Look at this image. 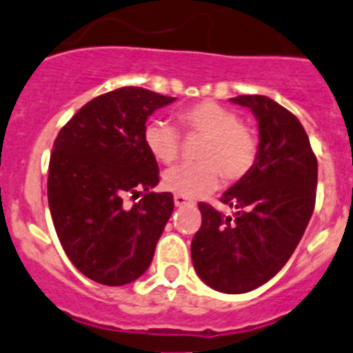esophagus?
<instances>
[{"instance_id":"obj_1","label":"esophagus","mask_w":353,"mask_h":353,"mask_svg":"<svg viewBox=\"0 0 353 353\" xmlns=\"http://www.w3.org/2000/svg\"><path fill=\"white\" fill-rule=\"evenodd\" d=\"M174 204H176L177 208H181V206H186V204H192V201H190L188 197H185V195L176 194L174 195Z\"/></svg>"}]
</instances>
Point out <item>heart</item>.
I'll use <instances>...</instances> for the list:
<instances>
[{"instance_id":"obj_1","label":"heart","mask_w":353,"mask_h":353,"mask_svg":"<svg viewBox=\"0 0 353 353\" xmlns=\"http://www.w3.org/2000/svg\"><path fill=\"white\" fill-rule=\"evenodd\" d=\"M183 130L202 134L195 163H181L167 170L165 188L185 197H202L219 186L222 172L228 181H240L257 159V137L241 124L232 110L214 101H201L177 112ZM143 143L159 163H172L181 149V134L172 122L152 119L143 130Z\"/></svg>"}]
</instances>
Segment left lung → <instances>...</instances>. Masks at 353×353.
I'll use <instances>...</instances> for the list:
<instances>
[{
    "label": "left lung",
    "mask_w": 353,
    "mask_h": 353,
    "mask_svg": "<svg viewBox=\"0 0 353 353\" xmlns=\"http://www.w3.org/2000/svg\"><path fill=\"white\" fill-rule=\"evenodd\" d=\"M252 110L259 151L252 170L222 195L228 216L201 202L192 240L199 277L222 293H247L283 268L302 240L316 201L318 161L299 119L266 96H238Z\"/></svg>",
    "instance_id": "1"
}]
</instances>
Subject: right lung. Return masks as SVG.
Returning a JSON list of instances; mask_svg holds the SVG:
<instances>
[{
	"label": "right lung",
	"mask_w": 353,
	"mask_h": 353,
	"mask_svg": "<svg viewBox=\"0 0 353 353\" xmlns=\"http://www.w3.org/2000/svg\"><path fill=\"white\" fill-rule=\"evenodd\" d=\"M174 103L140 87L92 99L63 125L49 159L51 219L70 263L88 279L122 286L149 268L174 211L170 192H151L159 168L143 143L152 112ZM143 199L128 210L123 197Z\"/></svg>",
	"instance_id": "1"
}]
</instances>
